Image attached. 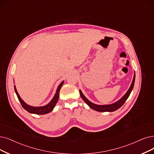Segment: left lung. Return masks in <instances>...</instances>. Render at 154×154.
Segmentation results:
<instances>
[{
    "label": "left lung",
    "instance_id": "left-lung-1",
    "mask_svg": "<svg viewBox=\"0 0 154 154\" xmlns=\"http://www.w3.org/2000/svg\"><path fill=\"white\" fill-rule=\"evenodd\" d=\"M134 80H135V74L134 75L133 82L131 83L130 87L127 91L126 94L118 101H117L116 102L112 104H109V105H97V104H95L94 103L91 102L90 100H88L82 94L81 90H79V93H80V95H81V97L82 98V99L92 109H94L98 112H113L119 109L122 105H123L125 102H126V100L128 99V98L129 97V96H130L131 92L133 88Z\"/></svg>",
    "mask_w": 154,
    "mask_h": 154
}]
</instances>
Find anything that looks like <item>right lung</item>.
<instances>
[{"label": "right lung", "instance_id": "right-lung-1", "mask_svg": "<svg viewBox=\"0 0 154 154\" xmlns=\"http://www.w3.org/2000/svg\"><path fill=\"white\" fill-rule=\"evenodd\" d=\"M63 83H64V81L60 83V85H59V87H57V89L56 90V94H55L52 100L48 104H47L46 106H42V107H33V106H30L28 105V104H26L21 99V98L20 97V95L18 94L15 85H14V90H15V92L17 95V97L18 98V100H19V101L20 102V103L21 104L22 107L24 109L27 110V111L29 112V113L42 115V114H45L49 113L54 109L55 106L56 105V103L58 101L59 97V91H60L61 87H62Z\"/></svg>", "mask_w": 154, "mask_h": 154}]
</instances>
